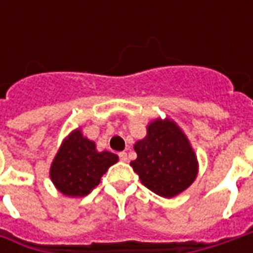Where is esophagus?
Segmentation results:
<instances>
[{
	"label": "esophagus",
	"mask_w": 253,
	"mask_h": 253,
	"mask_svg": "<svg viewBox=\"0 0 253 253\" xmlns=\"http://www.w3.org/2000/svg\"><path fill=\"white\" fill-rule=\"evenodd\" d=\"M119 160H121V161H123V163H126V161H127V153H126V152H121V153H119Z\"/></svg>",
	"instance_id": "obj_1"
}]
</instances>
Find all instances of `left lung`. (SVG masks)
I'll return each instance as SVG.
<instances>
[{
	"instance_id": "8db88e82",
	"label": "left lung",
	"mask_w": 253,
	"mask_h": 253,
	"mask_svg": "<svg viewBox=\"0 0 253 253\" xmlns=\"http://www.w3.org/2000/svg\"><path fill=\"white\" fill-rule=\"evenodd\" d=\"M137 160L130 163L141 183L164 198H172L192 184L198 161L187 137L169 119L148 126V135L135 143Z\"/></svg>"
}]
</instances>
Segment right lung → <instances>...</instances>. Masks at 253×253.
Wrapping results in <instances>:
<instances>
[{"mask_svg": "<svg viewBox=\"0 0 253 253\" xmlns=\"http://www.w3.org/2000/svg\"><path fill=\"white\" fill-rule=\"evenodd\" d=\"M118 156L110 152L96 150L94 142L84 138L80 130L73 131L65 139L52 161V183L67 196H85L100 183Z\"/></svg>", "mask_w": 253, "mask_h": 253, "instance_id": "1", "label": "right lung"}]
</instances>
